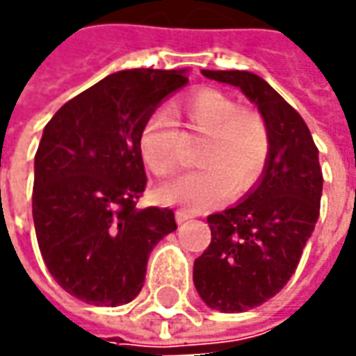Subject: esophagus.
Returning <instances> with one entry per match:
<instances>
[{
  "label": "esophagus",
  "instance_id": "obj_1",
  "mask_svg": "<svg viewBox=\"0 0 356 356\" xmlns=\"http://www.w3.org/2000/svg\"><path fill=\"white\" fill-rule=\"evenodd\" d=\"M195 216V213H191V211H177L175 213V218H177V222H185V220H189V218H193Z\"/></svg>",
  "mask_w": 356,
  "mask_h": 356
}]
</instances>
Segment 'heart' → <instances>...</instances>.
I'll return each mask as SVG.
<instances>
[{
	"label": "heart",
	"mask_w": 356,
	"mask_h": 356,
	"mask_svg": "<svg viewBox=\"0 0 356 356\" xmlns=\"http://www.w3.org/2000/svg\"><path fill=\"white\" fill-rule=\"evenodd\" d=\"M187 126L207 138L199 149V169L159 187V199L193 209L211 207L232 195L240 197L262 179L272 154V134L264 116L222 90L201 88L183 104ZM143 163L155 175H169L185 159V141L173 116L155 110L140 131Z\"/></svg>",
	"instance_id": "obj_1"
}]
</instances>
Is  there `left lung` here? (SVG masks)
Wrapping results in <instances>:
<instances>
[{"mask_svg": "<svg viewBox=\"0 0 356 356\" xmlns=\"http://www.w3.org/2000/svg\"><path fill=\"white\" fill-rule=\"evenodd\" d=\"M202 76L240 88L272 134L262 179L234 207L207 218L211 244L193 266L195 288L211 309L248 312L288 284L312 238L323 191L319 152L303 118L258 74L202 70Z\"/></svg>", "mask_w": 356, "mask_h": 356, "instance_id": "left-lung-1", "label": "left lung"}]
</instances>
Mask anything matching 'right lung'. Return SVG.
<instances>
[{
    "mask_svg": "<svg viewBox=\"0 0 356 356\" xmlns=\"http://www.w3.org/2000/svg\"><path fill=\"white\" fill-rule=\"evenodd\" d=\"M187 70L108 74L44 126L35 155L33 220L56 284L79 300L116 307L143 288L147 258L173 232L171 209H138L145 191L140 131Z\"/></svg>",
    "mask_w": 356,
    "mask_h": 356,
    "instance_id": "add662e5",
    "label": "right lung"
}]
</instances>
